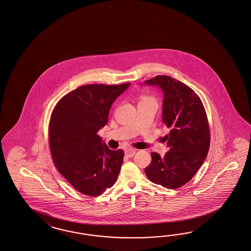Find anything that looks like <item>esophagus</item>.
Returning a JSON list of instances; mask_svg holds the SVG:
<instances>
[{"mask_svg":"<svg viewBox=\"0 0 251 251\" xmlns=\"http://www.w3.org/2000/svg\"><path fill=\"white\" fill-rule=\"evenodd\" d=\"M136 150H134V149H126V151H125V153H126V155L128 158H131V157H133L136 154Z\"/></svg>","mask_w":251,"mask_h":251,"instance_id":"1","label":"esophagus"}]
</instances>
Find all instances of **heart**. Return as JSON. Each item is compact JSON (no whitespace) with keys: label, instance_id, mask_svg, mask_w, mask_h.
<instances>
[{"label":"heart","instance_id":"heart-1","mask_svg":"<svg viewBox=\"0 0 251 251\" xmlns=\"http://www.w3.org/2000/svg\"><path fill=\"white\" fill-rule=\"evenodd\" d=\"M143 98H149V97H143Z\"/></svg>","mask_w":251,"mask_h":251}]
</instances>
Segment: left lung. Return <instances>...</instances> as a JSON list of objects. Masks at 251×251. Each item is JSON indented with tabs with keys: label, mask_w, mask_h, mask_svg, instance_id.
<instances>
[{
	"label": "left lung",
	"mask_w": 251,
	"mask_h": 251,
	"mask_svg": "<svg viewBox=\"0 0 251 251\" xmlns=\"http://www.w3.org/2000/svg\"><path fill=\"white\" fill-rule=\"evenodd\" d=\"M145 83L158 85L163 91L162 122L170 129L165 136L170 151L162 158L152 152L151 163L145 168V172L153 183L178 189L193 179L207 156V115L198 94L183 82L158 75Z\"/></svg>",
	"instance_id": "1"
}]
</instances>
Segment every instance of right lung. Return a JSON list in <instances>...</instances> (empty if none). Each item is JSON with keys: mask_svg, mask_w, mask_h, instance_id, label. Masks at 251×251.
Segmentation results:
<instances>
[{"mask_svg": "<svg viewBox=\"0 0 251 251\" xmlns=\"http://www.w3.org/2000/svg\"><path fill=\"white\" fill-rule=\"evenodd\" d=\"M129 84L82 85L67 93L52 111L51 156L58 172L80 194L100 195L119 175L124 151L109 150L97 133L107 124L111 105Z\"/></svg>", "mask_w": 251, "mask_h": 251, "instance_id": "right-lung-1", "label": "right lung"}]
</instances>
